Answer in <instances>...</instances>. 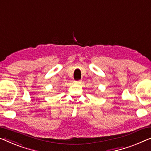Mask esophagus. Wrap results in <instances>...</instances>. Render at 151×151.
<instances>
[{"label":"esophagus","mask_w":151,"mask_h":151,"mask_svg":"<svg viewBox=\"0 0 151 151\" xmlns=\"http://www.w3.org/2000/svg\"><path fill=\"white\" fill-rule=\"evenodd\" d=\"M81 82H82L81 81H75V83H81Z\"/></svg>","instance_id":"obj_1"}]
</instances>
